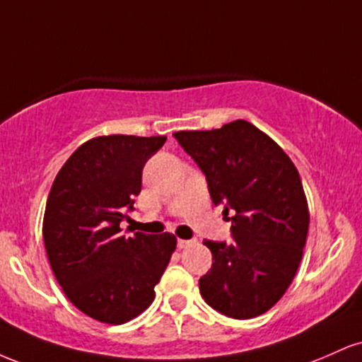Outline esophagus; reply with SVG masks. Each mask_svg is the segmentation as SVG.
I'll use <instances>...</instances> for the list:
<instances>
[{
  "instance_id": "1",
  "label": "esophagus",
  "mask_w": 362,
  "mask_h": 362,
  "mask_svg": "<svg viewBox=\"0 0 362 362\" xmlns=\"http://www.w3.org/2000/svg\"><path fill=\"white\" fill-rule=\"evenodd\" d=\"M195 243V240H178V248H189Z\"/></svg>"
}]
</instances>
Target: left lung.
Here are the masks:
<instances>
[{
    "label": "left lung",
    "mask_w": 362,
    "mask_h": 362,
    "mask_svg": "<svg viewBox=\"0 0 362 362\" xmlns=\"http://www.w3.org/2000/svg\"><path fill=\"white\" fill-rule=\"evenodd\" d=\"M173 136L204 172L214 204L235 211L233 243L204 240L213 265L199 279L201 296L230 318L259 317L288 291L308 236L298 168L276 141L242 119Z\"/></svg>",
    "instance_id": "left-lung-1"
}]
</instances>
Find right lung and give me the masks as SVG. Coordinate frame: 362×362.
I'll list each match as a JSON object with an SVG mask.
<instances>
[{
	"mask_svg": "<svg viewBox=\"0 0 362 362\" xmlns=\"http://www.w3.org/2000/svg\"><path fill=\"white\" fill-rule=\"evenodd\" d=\"M165 141L126 134L86 141L49 192L42 223L49 264L68 300L102 323L122 325L143 313L177 248L172 233L120 235L144 163Z\"/></svg>",
	"mask_w": 362,
	"mask_h": 362,
	"instance_id": "1",
	"label": "right lung"
}]
</instances>
